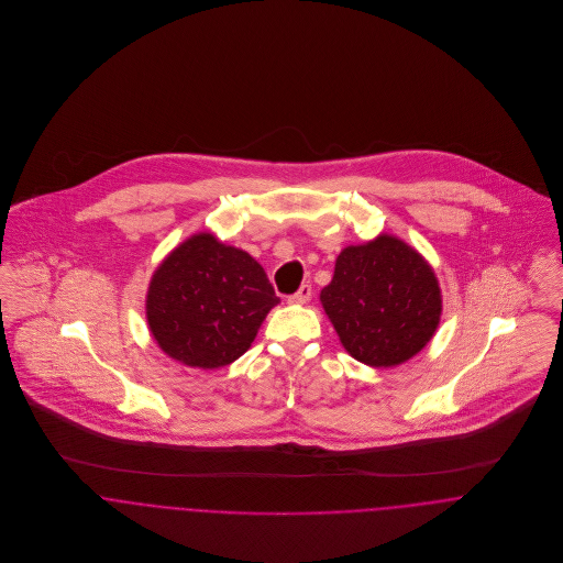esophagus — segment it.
Wrapping results in <instances>:
<instances>
[{"label": "esophagus", "instance_id": "1", "mask_svg": "<svg viewBox=\"0 0 563 563\" xmlns=\"http://www.w3.org/2000/svg\"><path fill=\"white\" fill-rule=\"evenodd\" d=\"M310 299H312V284H308V282H306V284H303L295 295H290V297H288V301H290V303H297V306L308 303Z\"/></svg>", "mask_w": 563, "mask_h": 563}]
</instances>
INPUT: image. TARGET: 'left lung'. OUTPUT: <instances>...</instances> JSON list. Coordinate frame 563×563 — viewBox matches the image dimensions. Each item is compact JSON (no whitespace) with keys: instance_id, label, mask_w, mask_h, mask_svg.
<instances>
[{"instance_id":"8db88e82","label":"left lung","mask_w":563,"mask_h":563,"mask_svg":"<svg viewBox=\"0 0 563 563\" xmlns=\"http://www.w3.org/2000/svg\"><path fill=\"white\" fill-rule=\"evenodd\" d=\"M321 301L344 349L375 368L413 357L431 340L442 312L431 266L388 234L346 246Z\"/></svg>"}]
</instances>
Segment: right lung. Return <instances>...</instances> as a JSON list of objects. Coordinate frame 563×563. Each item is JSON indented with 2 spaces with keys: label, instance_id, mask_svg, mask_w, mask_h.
<instances>
[{
  "label": "right lung",
  "instance_id": "obj_1",
  "mask_svg": "<svg viewBox=\"0 0 563 563\" xmlns=\"http://www.w3.org/2000/svg\"><path fill=\"white\" fill-rule=\"evenodd\" d=\"M279 299L264 268L241 249L197 234L154 273L147 321L162 351L197 368H221L251 346Z\"/></svg>",
  "mask_w": 563,
  "mask_h": 563
}]
</instances>
